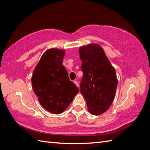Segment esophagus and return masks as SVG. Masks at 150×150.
I'll return each mask as SVG.
<instances>
[{
  "label": "esophagus",
  "mask_w": 150,
  "mask_h": 150,
  "mask_svg": "<svg viewBox=\"0 0 150 150\" xmlns=\"http://www.w3.org/2000/svg\"><path fill=\"white\" fill-rule=\"evenodd\" d=\"M74 83L77 86V87H79V82H78V81H74Z\"/></svg>",
  "instance_id": "obj_1"
}]
</instances>
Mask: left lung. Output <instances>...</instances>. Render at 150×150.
<instances>
[{"label":"left lung","instance_id":"1","mask_svg":"<svg viewBox=\"0 0 150 150\" xmlns=\"http://www.w3.org/2000/svg\"><path fill=\"white\" fill-rule=\"evenodd\" d=\"M79 54L83 72L81 93L86 100L89 112L100 115L113 102L117 86L116 71L98 45L80 47Z\"/></svg>","mask_w":150,"mask_h":150}]
</instances>
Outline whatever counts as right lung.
I'll use <instances>...</instances> for the list:
<instances>
[{"mask_svg": "<svg viewBox=\"0 0 150 150\" xmlns=\"http://www.w3.org/2000/svg\"><path fill=\"white\" fill-rule=\"evenodd\" d=\"M65 52L51 48L42 55L32 76V86L39 102L48 112L59 114L67 109L79 88L69 81L62 64Z\"/></svg>", "mask_w": 150, "mask_h": 150, "instance_id": "right-lung-1", "label": "right lung"}]
</instances>
